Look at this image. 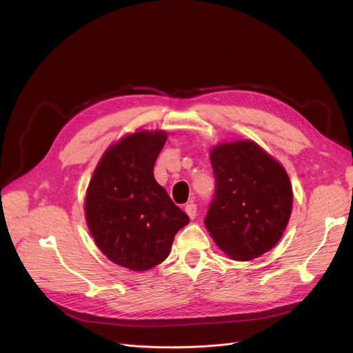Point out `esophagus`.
Listing matches in <instances>:
<instances>
[{"instance_id": "obj_1", "label": "esophagus", "mask_w": 353, "mask_h": 353, "mask_svg": "<svg viewBox=\"0 0 353 353\" xmlns=\"http://www.w3.org/2000/svg\"><path fill=\"white\" fill-rule=\"evenodd\" d=\"M184 210H185L187 216H189L192 220H194V219H196V216H197V205H196L194 203H189V204H185Z\"/></svg>"}]
</instances>
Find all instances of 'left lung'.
Listing matches in <instances>:
<instances>
[{"label":"left lung","instance_id":"1","mask_svg":"<svg viewBox=\"0 0 353 353\" xmlns=\"http://www.w3.org/2000/svg\"><path fill=\"white\" fill-rule=\"evenodd\" d=\"M216 190L204 224L216 244L237 261L271 250L288 224L292 187L287 172L250 140L211 150Z\"/></svg>","mask_w":353,"mask_h":353}]
</instances>
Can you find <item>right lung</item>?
<instances>
[{
	"label": "right lung",
	"instance_id": "1",
	"mask_svg": "<svg viewBox=\"0 0 353 353\" xmlns=\"http://www.w3.org/2000/svg\"><path fill=\"white\" fill-rule=\"evenodd\" d=\"M163 132H136L110 146L88 187L89 231L114 264L146 271L169 255L189 216L154 180L153 168L166 143Z\"/></svg>",
	"mask_w": 353,
	"mask_h": 353
}]
</instances>
